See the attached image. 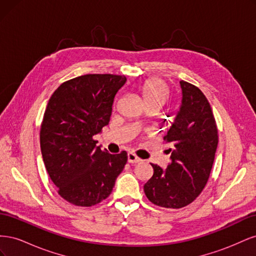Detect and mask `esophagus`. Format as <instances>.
Listing matches in <instances>:
<instances>
[{
    "label": "esophagus",
    "mask_w": 256,
    "mask_h": 256,
    "mask_svg": "<svg viewBox=\"0 0 256 256\" xmlns=\"http://www.w3.org/2000/svg\"><path fill=\"white\" fill-rule=\"evenodd\" d=\"M127 159H128V162L129 164H140V162H142V160L138 158V157H136L134 154H132V152H129L128 154H127Z\"/></svg>",
    "instance_id": "esophagus-1"
}]
</instances>
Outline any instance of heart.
Returning <instances> with one entry per match:
<instances>
[{
  "mask_svg": "<svg viewBox=\"0 0 256 256\" xmlns=\"http://www.w3.org/2000/svg\"><path fill=\"white\" fill-rule=\"evenodd\" d=\"M136 92L145 106L160 108L168 97L166 84L160 79H148L138 85Z\"/></svg>",
  "mask_w": 256,
  "mask_h": 256,
  "instance_id": "1",
  "label": "heart"
}]
</instances>
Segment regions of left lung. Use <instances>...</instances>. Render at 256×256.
I'll list each match as a JSON object with an SVG mask.
<instances>
[{"label": "left lung", "mask_w": 256, "mask_h": 256, "mask_svg": "<svg viewBox=\"0 0 256 256\" xmlns=\"http://www.w3.org/2000/svg\"><path fill=\"white\" fill-rule=\"evenodd\" d=\"M182 104L164 140L171 162L164 170L152 164L154 174L144 192L154 205L182 208L203 191L218 146V129L207 98L198 88L180 81Z\"/></svg>", "instance_id": "8db88e82"}]
</instances>
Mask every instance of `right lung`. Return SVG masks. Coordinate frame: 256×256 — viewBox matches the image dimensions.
I'll list each match as a JSON object with an SVG mask.
<instances>
[{
    "label": "right lung",
    "mask_w": 256,
    "mask_h": 256,
    "mask_svg": "<svg viewBox=\"0 0 256 256\" xmlns=\"http://www.w3.org/2000/svg\"><path fill=\"white\" fill-rule=\"evenodd\" d=\"M125 76L84 74L60 84L49 99L40 128L46 168L58 194L76 206H92L111 194L127 164L92 136L110 122L114 98Z\"/></svg>",
    "instance_id": "add662e5"
}]
</instances>
